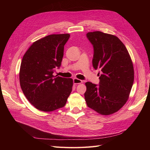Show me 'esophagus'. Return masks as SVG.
<instances>
[{
  "mask_svg": "<svg viewBox=\"0 0 150 150\" xmlns=\"http://www.w3.org/2000/svg\"><path fill=\"white\" fill-rule=\"evenodd\" d=\"M73 82H74V84H79L83 83V81L81 79H79L78 78H74L73 79Z\"/></svg>",
  "mask_w": 150,
  "mask_h": 150,
  "instance_id": "esophagus-1",
  "label": "esophagus"
}]
</instances>
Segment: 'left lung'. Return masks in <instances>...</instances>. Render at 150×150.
<instances>
[{
	"mask_svg": "<svg viewBox=\"0 0 150 150\" xmlns=\"http://www.w3.org/2000/svg\"><path fill=\"white\" fill-rule=\"evenodd\" d=\"M87 37L93 45V65L100 69L99 84L85 83L86 104L101 115L118 111L128 101L134 81L132 60L126 47L116 35L100 31Z\"/></svg>",
	"mask_w": 150,
	"mask_h": 150,
	"instance_id": "left-lung-1",
	"label": "left lung"
}]
</instances>
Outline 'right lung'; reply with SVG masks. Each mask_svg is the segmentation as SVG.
Here are the masks:
<instances>
[{"instance_id": "obj_1", "label": "right lung", "mask_w": 150, "mask_h": 150, "mask_svg": "<svg viewBox=\"0 0 150 150\" xmlns=\"http://www.w3.org/2000/svg\"><path fill=\"white\" fill-rule=\"evenodd\" d=\"M69 34H52L36 40L25 52L19 71L21 88L29 103L50 112L64 107L72 91L71 78L52 75L59 67Z\"/></svg>"}]
</instances>
